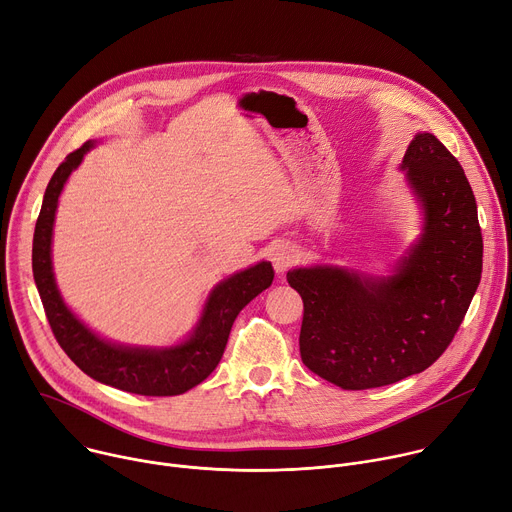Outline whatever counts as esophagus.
<instances>
[{"instance_id": "esophagus-1", "label": "esophagus", "mask_w": 512, "mask_h": 512, "mask_svg": "<svg viewBox=\"0 0 512 512\" xmlns=\"http://www.w3.org/2000/svg\"><path fill=\"white\" fill-rule=\"evenodd\" d=\"M297 262V250L289 244H280L274 252H272V264L276 268V272H285L289 270L293 264Z\"/></svg>"}]
</instances>
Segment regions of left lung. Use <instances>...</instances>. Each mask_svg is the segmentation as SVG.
<instances>
[{
  "mask_svg": "<svg viewBox=\"0 0 512 512\" xmlns=\"http://www.w3.org/2000/svg\"><path fill=\"white\" fill-rule=\"evenodd\" d=\"M425 209V234L394 276L342 268L287 274L303 299V364L344 390L399 382L429 368L458 333L482 276V232L464 168L433 134L403 158Z\"/></svg>",
  "mask_w": 512,
  "mask_h": 512,
  "instance_id": "1",
  "label": "left lung"
}]
</instances>
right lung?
Segmentation results:
<instances>
[{"label": "right lung", "mask_w": 512, "mask_h": 512, "mask_svg": "<svg viewBox=\"0 0 512 512\" xmlns=\"http://www.w3.org/2000/svg\"><path fill=\"white\" fill-rule=\"evenodd\" d=\"M85 142L71 152L46 187L42 209L36 221L32 244V272L42 299V307L56 342L65 354L91 378L144 396H175L203 382L219 364L227 337L238 313L264 289L272 285L270 262H260L244 272L223 280L211 293L203 317L189 342L170 350L122 348L103 342L91 333L63 303L54 285L50 242L56 203L65 181L91 148Z\"/></svg>", "instance_id": "add662e5"}]
</instances>
